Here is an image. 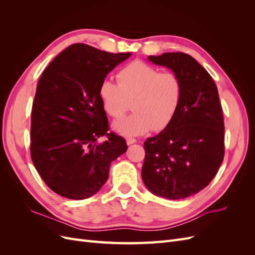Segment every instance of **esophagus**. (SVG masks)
<instances>
[{
	"instance_id": "34e87169",
	"label": "esophagus",
	"mask_w": 255,
	"mask_h": 255,
	"mask_svg": "<svg viewBox=\"0 0 255 255\" xmlns=\"http://www.w3.org/2000/svg\"><path fill=\"white\" fill-rule=\"evenodd\" d=\"M137 140L135 139V138H132V137H128V138H127V143L129 145V144H133V143H135Z\"/></svg>"
}]
</instances>
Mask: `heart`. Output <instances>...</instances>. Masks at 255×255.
<instances>
[{"label": "heart", "instance_id": "obj_1", "mask_svg": "<svg viewBox=\"0 0 255 255\" xmlns=\"http://www.w3.org/2000/svg\"><path fill=\"white\" fill-rule=\"evenodd\" d=\"M119 83L105 79L99 96L104 110L113 118L123 117L133 100L134 113L114 123V129L125 136L142 135L150 129H164L173 119L183 95L180 76L135 60L118 73Z\"/></svg>", "mask_w": 255, "mask_h": 255}]
</instances>
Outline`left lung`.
Listing matches in <instances>:
<instances>
[{"label": "left lung", "instance_id": "1", "mask_svg": "<svg viewBox=\"0 0 255 255\" xmlns=\"http://www.w3.org/2000/svg\"><path fill=\"white\" fill-rule=\"evenodd\" d=\"M148 59L180 76L183 95L171 122L143 143L142 181L155 196L185 199L211 183L225 156L218 89L210 73L188 54L164 53Z\"/></svg>", "mask_w": 255, "mask_h": 255}]
</instances>
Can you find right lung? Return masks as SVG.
I'll return each mask as SVG.
<instances>
[{
  "instance_id": "add662e5",
  "label": "right lung",
  "mask_w": 255,
  "mask_h": 255,
  "mask_svg": "<svg viewBox=\"0 0 255 255\" xmlns=\"http://www.w3.org/2000/svg\"><path fill=\"white\" fill-rule=\"evenodd\" d=\"M132 53H110L84 43L60 52L38 82L32 109L30 156L44 183L67 199H87L109 179L112 161L128 150L109 132L100 84ZM105 134L102 144L97 138Z\"/></svg>"
}]
</instances>
